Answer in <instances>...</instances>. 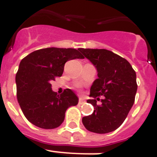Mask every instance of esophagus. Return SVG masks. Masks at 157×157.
Returning a JSON list of instances; mask_svg holds the SVG:
<instances>
[{
	"label": "esophagus",
	"instance_id": "1",
	"mask_svg": "<svg viewBox=\"0 0 157 157\" xmlns=\"http://www.w3.org/2000/svg\"><path fill=\"white\" fill-rule=\"evenodd\" d=\"M84 103H85V100H84L82 98H79V99H78V103H79V104H83Z\"/></svg>",
	"mask_w": 157,
	"mask_h": 157
}]
</instances>
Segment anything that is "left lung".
<instances>
[{"instance_id": "8db88e82", "label": "left lung", "mask_w": 157, "mask_h": 157, "mask_svg": "<svg viewBox=\"0 0 157 157\" xmlns=\"http://www.w3.org/2000/svg\"><path fill=\"white\" fill-rule=\"evenodd\" d=\"M84 56L96 67L98 78L90 87L87 103L94 112L82 118L90 132L104 134L116 130L124 123L135 102L137 83L136 71L125 58L105 49H80ZM103 96L101 104L96 99Z\"/></svg>"}]
</instances>
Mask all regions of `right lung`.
Segmentation results:
<instances>
[{"label":"right lung","mask_w":157,"mask_h":157,"mask_svg":"<svg viewBox=\"0 0 157 157\" xmlns=\"http://www.w3.org/2000/svg\"><path fill=\"white\" fill-rule=\"evenodd\" d=\"M78 50L45 48L21 61L16 75L17 97L24 116L35 126L44 129L58 128L64 121L67 108L78 103L71 89L59 95L51 88V82L62 76L67 61L84 58Z\"/></svg>","instance_id":"obj_1"}]
</instances>
